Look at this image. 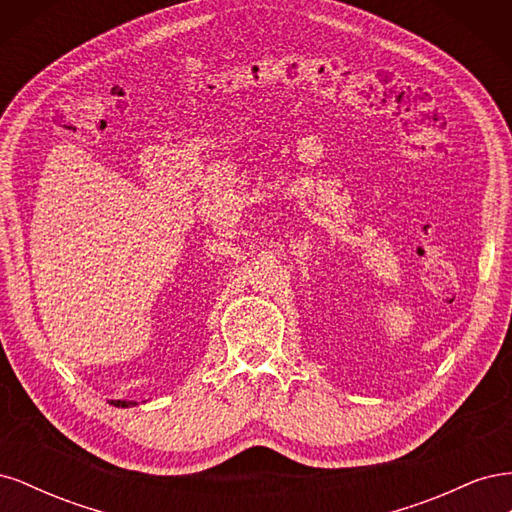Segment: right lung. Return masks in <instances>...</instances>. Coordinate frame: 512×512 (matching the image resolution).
<instances>
[{"label":"right lung","mask_w":512,"mask_h":512,"mask_svg":"<svg viewBox=\"0 0 512 512\" xmlns=\"http://www.w3.org/2000/svg\"><path fill=\"white\" fill-rule=\"evenodd\" d=\"M111 404L113 406H121V408H128V406H132V401H117V399H113Z\"/></svg>","instance_id":"obj_1"}]
</instances>
